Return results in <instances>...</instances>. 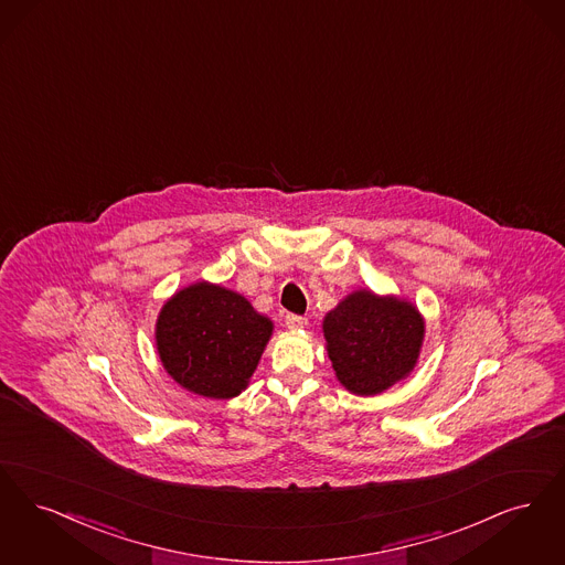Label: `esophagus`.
<instances>
[{
	"mask_svg": "<svg viewBox=\"0 0 565 565\" xmlns=\"http://www.w3.org/2000/svg\"><path fill=\"white\" fill-rule=\"evenodd\" d=\"M287 327L289 329H294V331H299V329H306L308 327V319L306 317H297V315H287Z\"/></svg>",
	"mask_w": 565,
	"mask_h": 565,
	"instance_id": "34e87169",
	"label": "esophagus"
}]
</instances>
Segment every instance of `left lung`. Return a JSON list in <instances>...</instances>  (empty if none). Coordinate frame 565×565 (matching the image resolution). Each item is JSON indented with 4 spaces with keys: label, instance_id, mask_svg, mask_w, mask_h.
<instances>
[{
    "label": "left lung",
    "instance_id": "obj_1",
    "mask_svg": "<svg viewBox=\"0 0 565 565\" xmlns=\"http://www.w3.org/2000/svg\"><path fill=\"white\" fill-rule=\"evenodd\" d=\"M327 352L345 391L384 393L416 367L424 319L401 297L354 291L322 320Z\"/></svg>",
    "mask_w": 565,
    "mask_h": 565
}]
</instances>
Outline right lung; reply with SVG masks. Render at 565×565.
<instances>
[{
	"mask_svg": "<svg viewBox=\"0 0 565 565\" xmlns=\"http://www.w3.org/2000/svg\"><path fill=\"white\" fill-rule=\"evenodd\" d=\"M271 329V320L243 295L196 282L162 306L156 345L179 386L206 398H232L248 386Z\"/></svg>",
	"mask_w": 565,
	"mask_h": 565,
	"instance_id": "right-lung-1",
	"label": "right lung"
}]
</instances>
